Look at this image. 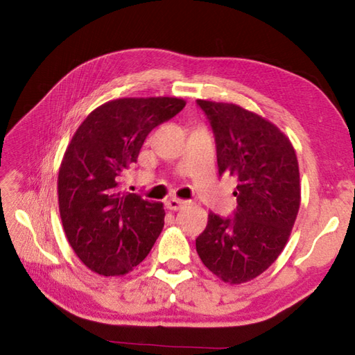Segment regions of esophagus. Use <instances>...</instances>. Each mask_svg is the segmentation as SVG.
Listing matches in <instances>:
<instances>
[{
	"instance_id": "obj_1",
	"label": "esophagus",
	"mask_w": 355,
	"mask_h": 355,
	"mask_svg": "<svg viewBox=\"0 0 355 355\" xmlns=\"http://www.w3.org/2000/svg\"><path fill=\"white\" fill-rule=\"evenodd\" d=\"M183 206H186V201L183 200H178V198H172L166 201V207L169 210H180Z\"/></svg>"
}]
</instances>
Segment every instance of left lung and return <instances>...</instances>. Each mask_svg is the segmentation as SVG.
<instances>
[{
    "mask_svg": "<svg viewBox=\"0 0 355 355\" xmlns=\"http://www.w3.org/2000/svg\"><path fill=\"white\" fill-rule=\"evenodd\" d=\"M216 141L220 175L238 180L236 212L209 214L195 241L202 263L225 284L238 285L263 273L291 235L300 206L296 150L270 120L235 103L198 99Z\"/></svg>",
    "mask_w": 355,
    "mask_h": 355,
    "instance_id": "left-lung-1",
    "label": "left lung"
}]
</instances>
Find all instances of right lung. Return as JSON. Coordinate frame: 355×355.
<instances>
[{"label":"right lung","mask_w":355,"mask_h":355,"mask_svg":"<svg viewBox=\"0 0 355 355\" xmlns=\"http://www.w3.org/2000/svg\"><path fill=\"white\" fill-rule=\"evenodd\" d=\"M184 105L178 97L110 101L89 112L67 146L58 173L59 214L74 253L94 273H130L162 233V202L123 192L120 177L137 162L148 134Z\"/></svg>","instance_id":"right-lung-1"}]
</instances>
